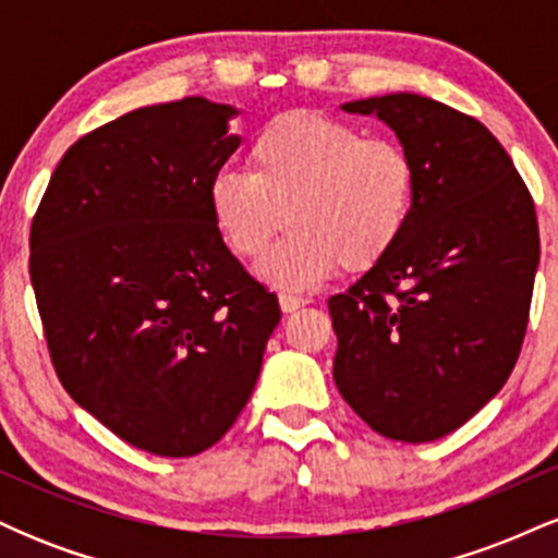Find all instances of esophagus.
<instances>
[{"instance_id": "1", "label": "esophagus", "mask_w": 558, "mask_h": 558, "mask_svg": "<svg viewBox=\"0 0 558 558\" xmlns=\"http://www.w3.org/2000/svg\"><path fill=\"white\" fill-rule=\"evenodd\" d=\"M304 304H306V299L293 296V293H280V306H283V312H296Z\"/></svg>"}]
</instances>
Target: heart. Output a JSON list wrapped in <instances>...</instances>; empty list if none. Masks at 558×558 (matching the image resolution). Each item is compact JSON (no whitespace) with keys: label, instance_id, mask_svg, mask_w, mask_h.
<instances>
[{"label":"heart","instance_id":"1","mask_svg":"<svg viewBox=\"0 0 558 558\" xmlns=\"http://www.w3.org/2000/svg\"><path fill=\"white\" fill-rule=\"evenodd\" d=\"M246 159L248 172L209 178V213L243 259L259 257L291 222L259 265L275 286L312 288L338 267L373 270L399 246L417 207L420 172L407 146L323 110L275 114L252 136Z\"/></svg>","mask_w":558,"mask_h":558}]
</instances>
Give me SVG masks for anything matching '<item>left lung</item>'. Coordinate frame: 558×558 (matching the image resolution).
<instances>
[{"mask_svg":"<svg viewBox=\"0 0 558 558\" xmlns=\"http://www.w3.org/2000/svg\"><path fill=\"white\" fill-rule=\"evenodd\" d=\"M377 114L414 157L399 246L328 301L332 377L375 433L425 444L462 427L520 360L541 235L527 185L480 120L417 94L343 105Z\"/></svg>","mask_w":558,"mask_h":558,"instance_id":"1","label":"left lung"}]
</instances>
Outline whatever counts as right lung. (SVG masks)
<instances>
[{"mask_svg":"<svg viewBox=\"0 0 558 558\" xmlns=\"http://www.w3.org/2000/svg\"><path fill=\"white\" fill-rule=\"evenodd\" d=\"M233 107H141L86 133L31 222V283L62 388L125 444L194 457L233 427L280 323L230 254L207 185Z\"/></svg>","mask_w":558,"mask_h":558,"instance_id":"obj_1","label":"right lung"}]
</instances>
